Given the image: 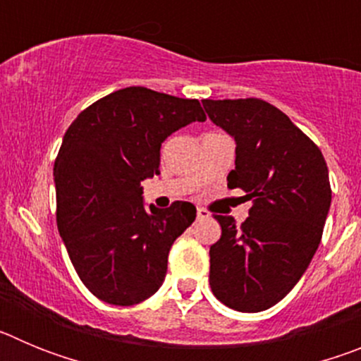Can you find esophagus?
I'll return each instance as SVG.
<instances>
[{"label":"esophagus","mask_w":361,"mask_h":361,"mask_svg":"<svg viewBox=\"0 0 361 361\" xmlns=\"http://www.w3.org/2000/svg\"><path fill=\"white\" fill-rule=\"evenodd\" d=\"M208 216H209V213L206 212V209H204V208H199V209H197V219L202 220V219H208Z\"/></svg>","instance_id":"34e87169"}]
</instances>
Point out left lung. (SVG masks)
Listing matches in <instances>:
<instances>
[{"label":"left lung","instance_id":"1","mask_svg":"<svg viewBox=\"0 0 361 361\" xmlns=\"http://www.w3.org/2000/svg\"><path fill=\"white\" fill-rule=\"evenodd\" d=\"M202 104L237 142L228 188H240L251 200L240 226L215 215L222 235L209 247V286L235 311H266L295 288L317 253L331 206L327 162L282 110L262 99Z\"/></svg>","mask_w":361,"mask_h":361}]
</instances>
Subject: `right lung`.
I'll list each match as a JSON object with an SVG mask.
<instances>
[{
  "label": "right lung",
  "instance_id": "right-lung-1",
  "mask_svg": "<svg viewBox=\"0 0 361 361\" xmlns=\"http://www.w3.org/2000/svg\"><path fill=\"white\" fill-rule=\"evenodd\" d=\"M206 121L197 99L145 86L111 92L79 114L54 164L57 229L88 291L133 305L161 288L175 238L195 220L193 204L142 206L141 180L159 175L166 137Z\"/></svg>",
  "mask_w": 361,
  "mask_h": 361
}]
</instances>
